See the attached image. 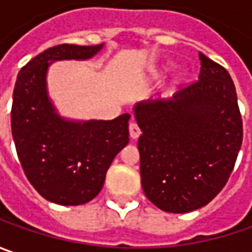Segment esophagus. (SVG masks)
<instances>
[{
	"label": "esophagus",
	"instance_id": "obj_1",
	"mask_svg": "<svg viewBox=\"0 0 252 252\" xmlns=\"http://www.w3.org/2000/svg\"><path fill=\"white\" fill-rule=\"evenodd\" d=\"M140 127L137 126V123H134V122H131L130 125H129V134H130L131 139H137L139 136H140Z\"/></svg>",
	"mask_w": 252,
	"mask_h": 252
}]
</instances>
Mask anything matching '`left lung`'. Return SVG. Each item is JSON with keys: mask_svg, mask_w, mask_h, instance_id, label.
Segmentation results:
<instances>
[{"mask_svg": "<svg viewBox=\"0 0 252 252\" xmlns=\"http://www.w3.org/2000/svg\"><path fill=\"white\" fill-rule=\"evenodd\" d=\"M199 80L169 101L134 108L141 187L169 213L208 205L226 185L243 143V119L227 70L199 53Z\"/></svg>", "mask_w": 252, "mask_h": 252, "instance_id": "left-lung-1", "label": "left lung"}]
</instances>
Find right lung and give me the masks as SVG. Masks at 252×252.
Segmentation results:
<instances>
[{"label": "right lung", "instance_id": "obj_1", "mask_svg": "<svg viewBox=\"0 0 252 252\" xmlns=\"http://www.w3.org/2000/svg\"><path fill=\"white\" fill-rule=\"evenodd\" d=\"M101 49L57 44L24 65L15 83L11 127L18 158L32 187L57 205L77 206L95 198L115 156L129 143V113L113 121L67 122L47 98L49 64L85 60Z\"/></svg>", "mask_w": 252, "mask_h": 252}]
</instances>
